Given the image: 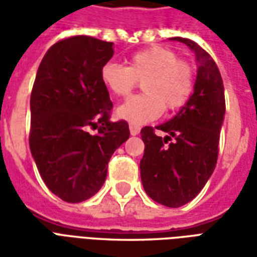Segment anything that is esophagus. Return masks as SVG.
Here are the masks:
<instances>
[{
    "label": "esophagus",
    "mask_w": 257,
    "mask_h": 257,
    "mask_svg": "<svg viewBox=\"0 0 257 257\" xmlns=\"http://www.w3.org/2000/svg\"><path fill=\"white\" fill-rule=\"evenodd\" d=\"M129 131H131L132 136H136V135L140 134V126L139 125H135V123H129Z\"/></svg>",
    "instance_id": "esophagus-1"
}]
</instances>
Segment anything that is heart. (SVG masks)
Wrapping results in <instances>:
<instances>
[{
	"label": "heart",
	"mask_w": 257,
	"mask_h": 257,
	"mask_svg": "<svg viewBox=\"0 0 257 257\" xmlns=\"http://www.w3.org/2000/svg\"><path fill=\"white\" fill-rule=\"evenodd\" d=\"M101 84L114 96L125 97L143 81L145 95L134 96L117 108V115L135 125L157 119L167 108L176 111L193 96L195 73L191 63L167 47L135 52L128 66L107 62L100 70Z\"/></svg>",
	"instance_id": "b5f03b06"
}]
</instances>
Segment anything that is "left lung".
Segmentation results:
<instances>
[{
  "label": "left lung",
  "mask_w": 257,
  "mask_h": 257,
  "mask_svg": "<svg viewBox=\"0 0 257 257\" xmlns=\"http://www.w3.org/2000/svg\"><path fill=\"white\" fill-rule=\"evenodd\" d=\"M172 40L195 53L197 79L187 104L171 121L156 126L167 132L165 138L151 126L142 129L140 178L151 199L179 208L198 195L215 171L226 101L220 71L209 53L189 38Z\"/></svg>",
  "instance_id": "1"
}]
</instances>
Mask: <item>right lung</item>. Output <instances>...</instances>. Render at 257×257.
Masks as SVG:
<instances>
[{"label":"right lung","instance_id":"obj_1","mask_svg":"<svg viewBox=\"0 0 257 257\" xmlns=\"http://www.w3.org/2000/svg\"><path fill=\"white\" fill-rule=\"evenodd\" d=\"M112 55V42L68 37L48 49L37 71L31 156L48 189L66 202H82L101 189L112 153L129 138L126 121H110L112 103L100 79Z\"/></svg>","mask_w":257,"mask_h":257}]
</instances>
